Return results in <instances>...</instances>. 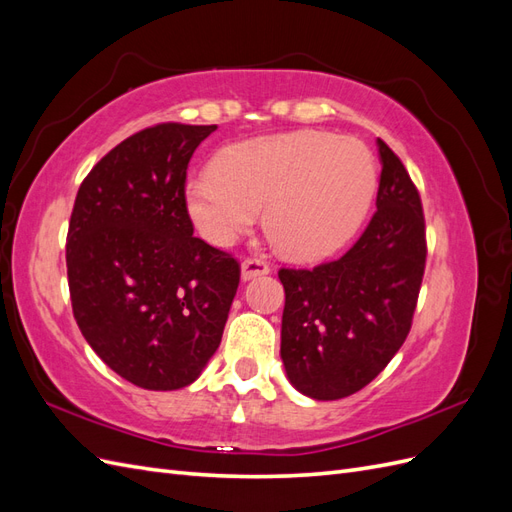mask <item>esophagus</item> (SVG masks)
<instances>
[{
    "label": "esophagus",
    "instance_id": "1",
    "mask_svg": "<svg viewBox=\"0 0 512 512\" xmlns=\"http://www.w3.org/2000/svg\"><path fill=\"white\" fill-rule=\"evenodd\" d=\"M271 269H269V265L262 258H245L243 262H241V277H243V282H247V280H254V277H258V275H267Z\"/></svg>",
    "mask_w": 512,
    "mask_h": 512
}]
</instances>
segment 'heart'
<instances>
[{
  "label": "heart",
  "mask_w": 512,
  "mask_h": 512,
  "mask_svg": "<svg viewBox=\"0 0 512 512\" xmlns=\"http://www.w3.org/2000/svg\"><path fill=\"white\" fill-rule=\"evenodd\" d=\"M376 192V162L356 138L292 132L243 143L188 183V211L203 237L235 243L265 211L282 252L314 258L359 228Z\"/></svg>",
  "instance_id": "heart-1"
}]
</instances>
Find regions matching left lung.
<instances>
[{"label": "left lung", "mask_w": 512, "mask_h": 512, "mask_svg": "<svg viewBox=\"0 0 512 512\" xmlns=\"http://www.w3.org/2000/svg\"><path fill=\"white\" fill-rule=\"evenodd\" d=\"M376 213L337 260L280 269L286 292L282 361L294 389L320 401L361 391L406 342L425 273L421 196L378 138Z\"/></svg>", "instance_id": "obj_1"}]
</instances>
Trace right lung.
<instances>
[{"mask_svg": "<svg viewBox=\"0 0 512 512\" xmlns=\"http://www.w3.org/2000/svg\"><path fill=\"white\" fill-rule=\"evenodd\" d=\"M218 126L158 123L89 170L66 239L72 314L115 374L149 391L192 384L222 342L241 277L194 237L188 164Z\"/></svg>", "mask_w": 512, "mask_h": 512, "instance_id": "add662e5", "label": "right lung"}]
</instances>
